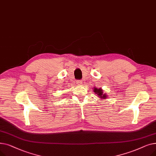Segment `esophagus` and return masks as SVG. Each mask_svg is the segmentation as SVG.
<instances>
[{"instance_id": "obj_1", "label": "esophagus", "mask_w": 156, "mask_h": 156, "mask_svg": "<svg viewBox=\"0 0 156 156\" xmlns=\"http://www.w3.org/2000/svg\"><path fill=\"white\" fill-rule=\"evenodd\" d=\"M76 83L78 84V85H82V81H81V80H78L76 81Z\"/></svg>"}]
</instances>
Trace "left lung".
Returning <instances> with one entry per match:
<instances>
[{
    "instance_id": "1",
    "label": "left lung",
    "mask_w": 156,
    "mask_h": 156,
    "mask_svg": "<svg viewBox=\"0 0 156 156\" xmlns=\"http://www.w3.org/2000/svg\"><path fill=\"white\" fill-rule=\"evenodd\" d=\"M94 92L99 96L100 98H101V99H105L107 98V95H106L105 94L103 93V90L101 88H94Z\"/></svg>"
}]
</instances>
